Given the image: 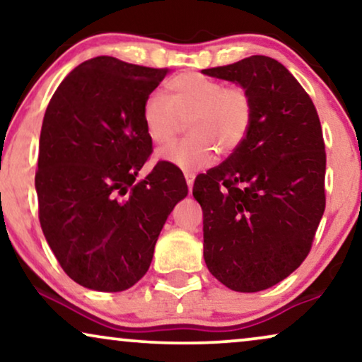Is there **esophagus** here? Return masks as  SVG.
Listing matches in <instances>:
<instances>
[{
  "mask_svg": "<svg viewBox=\"0 0 362 362\" xmlns=\"http://www.w3.org/2000/svg\"><path fill=\"white\" fill-rule=\"evenodd\" d=\"M186 182H187V189L192 191V185H194V175L192 173H185Z\"/></svg>",
  "mask_w": 362,
  "mask_h": 362,
  "instance_id": "esophagus-1",
  "label": "esophagus"
}]
</instances>
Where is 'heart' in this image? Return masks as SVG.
Returning a JSON list of instances; mask_svg holds the SVG:
<instances>
[{
    "label": "heart",
    "instance_id": "heart-1",
    "mask_svg": "<svg viewBox=\"0 0 362 362\" xmlns=\"http://www.w3.org/2000/svg\"><path fill=\"white\" fill-rule=\"evenodd\" d=\"M141 122L158 146L175 141L186 123L185 140L161 150L158 158L192 173L209 166L216 151L230 156L244 145L254 122V100L240 83L226 86L199 72H182L165 83V98H146Z\"/></svg>",
    "mask_w": 362,
    "mask_h": 362
}]
</instances>
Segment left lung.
<instances>
[{"label": "left lung", "mask_w": 362, "mask_h": 362, "mask_svg": "<svg viewBox=\"0 0 362 362\" xmlns=\"http://www.w3.org/2000/svg\"><path fill=\"white\" fill-rule=\"evenodd\" d=\"M207 76L249 88L254 122L239 150L196 180L204 260L227 288L260 291L298 269L323 217L326 151L318 112L275 59L250 56Z\"/></svg>", "instance_id": "obj_1"}]
</instances>
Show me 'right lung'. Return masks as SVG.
<instances>
[{
    "instance_id": "obj_1",
    "label": "right lung",
    "mask_w": 362,
    "mask_h": 362,
    "mask_svg": "<svg viewBox=\"0 0 362 362\" xmlns=\"http://www.w3.org/2000/svg\"><path fill=\"white\" fill-rule=\"evenodd\" d=\"M166 74L100 56L74 69L47 105L39 222L62 270L86 288L135 285L150 269L166 217L187 194L185 177L166 161L136 180L153 151L141 108Z\"/></svg>"
}]
</instances>
